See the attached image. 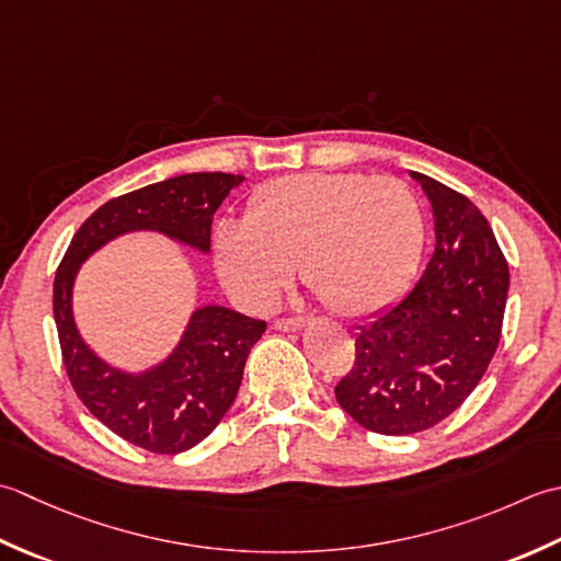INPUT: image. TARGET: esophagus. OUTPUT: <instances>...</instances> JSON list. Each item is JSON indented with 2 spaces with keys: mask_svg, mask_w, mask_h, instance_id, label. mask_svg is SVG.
<instances>
[{
  "mask_svg": "<svg viewBox=\"0 0 561 561\" xmlns=\"http://www.w3.org/2000/svg\"><path fill=\"white\" fill-rule=\"evenodd\" d=\"M273 327H276L278 331H300L305 327V319H297V317L276 319V322H273Z\"/></svg>",
  "mask_w": 561,
  "mask_h": 561,
  "instance_id": "34e87169",
  "label": "esophagus"
}]
</instances>
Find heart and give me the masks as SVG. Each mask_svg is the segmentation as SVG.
Returning a JSON list of instances; mask_svg holds the SVG:
<instances>
[{"label":"heart","instance_id":"obj_1","mask_svg":"<svg viewBox=\"0 0 561 561\" xmlns=\"http://www.w3.org/2000/svg\"><path fill=\"white\" fill-rule=\"evenodd\" d=\"M424 249V215L407 184L368 174H295L249 198L244 225L215 234L217 273L249 310H268L295 266L344 317L382 310Z\"/></svg>","mask_w":561,"mask_h":561}]
</instances>
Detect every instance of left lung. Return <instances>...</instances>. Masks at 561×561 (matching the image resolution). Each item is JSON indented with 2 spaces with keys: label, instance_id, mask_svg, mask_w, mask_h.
I'll list each match as a JSON object with an SVG mask.
<instances>
[{
  "label": "left lung",
  "instance_id": "obj_1",
  "mask_svg": "<svg viewBox=\"0 0 561 561\" xmlns=\"http://www.w3.org/2000/svg\"><path fill=\"white\" fill-rule=\"evenodd\" d=\"M433 210L436 249L414 285L358 327L336 402L363 428L411 436L448 419L494 358L508 264L486 217L440 181L409 171Z\"/></svg>",
  "mask_w": 561,
  "mask_h": 561
}]
</instances>
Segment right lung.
<instances>
[{
	"label": "right lung",
	"mask_w": 561,
	"mask_h": 561,
	"mask_svg": "<svg viewBox=\"0 0 561 561\" xmlns=\"http://www.w3.org/2000/svg\"><path fill=\"white\" fill-rule=\"evenodd\" d=\"M242 174H184L113 198L79 227L53 285L62 360L77 397L101 424L137 448L179 455L208 438L232 407L251 346L266 322L222 305H198L164 360L125 370L104 360L79 334L75 280L89 256L113 239L157 232L201 254L210 251L213 215Z\"/></svg>",
	"instance_id": "right-lung-1"
}]
</instances>
